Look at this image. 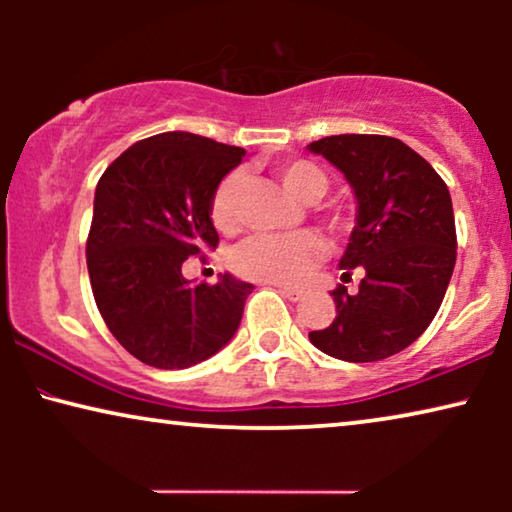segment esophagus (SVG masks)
I'll use <instances>...</instances> for the list:
<instances>
[{"label":"esophagus","instance_id":"1","mask_svg":"<svg viewBox=\"0 0 512 512\" xmlns=\"http://www.w3.org/2000/svg\"><path fill=\"white\" fill-rule=\"evenodd\" d=\"M279 293H282L284 298H289L291 303H298V300L303 298V291H298V289H286V286H279Z\"/></svg>","mask_w":512,"mask_h":512}]
</instances>
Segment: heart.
Wrapping results in <instances>:
<instances>
[{
    "label": "heart",
    "instance_id": "1",
    "mask_svg": "<svg viewBox=\"0 0 512 512\" xmlns=\"http://www.w3.org/2000/svg\"><path fill=\"white\" fill-rule=\"evenodd\" d=\"M282 184L303 202H319L331 188V177L317 163L305 158L282 160L275 167ZM244 174L228 172L216 184L209 200V216L221 233H233L240 226V195ZM328 226L342 228L345 219L340 214L328 216ZM324 256V244L310 230H298L289 235L258 233L235 247L230 263L237 275L268 284H298L303 282L319 258Z\"/></svg>",
    "mask_w": 512,
    "mask_h": 512
}]
</instances>
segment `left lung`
Masks as SVG:
<instances>
[{"label": "left lung", "instance_id": "1", "mask_svg": "<svg viewBox=\"0 0 512 512\" xmlns=\"http://www.w3.org/2000/svg\"><path fill=\"white\" fill-rule=\"evenodd\" d=\"M345 174L359 212L342 256V279L363 272L359 291L338 286L335 319L312 345L352 363L410 347L436 317L457 261L452 198L440 174L401 139L333 135L307 146Z\"/></svg>", "mask_w": 512, "mask_h": 512}]
</instances>
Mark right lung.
I'll use <instances>...</instances> for the list:
<instances>
[{
	"label": "right lung",
	"instance_id": "add662e5",
	"mask_svg": "<svg viewBox=\"0 0 512 512\" xmlns=\"http://www.w3.org/2000/svg\"><path fill=\"white\" fill-rule=\"evenodd\" d=\"M244 153L191 132H163L132 144L97 181L90 286L111 335L146 366L191 368L240 326L254 286L233 275L191 284L181 265L219 244L209 200Z\"/></svg>",
	"mask_w": 512,
	"mask_h": 512
}]
</instances>
